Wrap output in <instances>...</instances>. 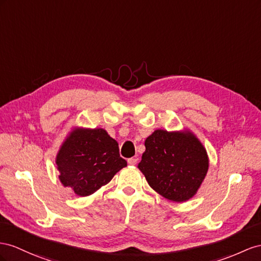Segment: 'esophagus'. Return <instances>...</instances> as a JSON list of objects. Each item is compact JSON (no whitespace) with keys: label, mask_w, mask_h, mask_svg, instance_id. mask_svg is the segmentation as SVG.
<instances>
[{"label":"esophagus","mask_w":261,"mask_h":261,"mask_svg":"<svg viewBox=\"0 0 261 261\" xmlns=\"http://www.w3.org/2000/svg\"><path fill=\"white\" fill-rule=\"evenodd\" d=\"M138 158H130V159H128V163L130 164V165H136L137 163H138Z\"/></svg>","instance_id":"esophagus-1"}]
</instances>
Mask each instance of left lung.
Masks as SVG:
<instances>
[{"instance_id": "obj_1", "label": "left lung", "mask_w": 261, "mask_h": 261, "mask_svg": "<svg viewBox=\"0 0 261 261\" xmlns=\"http://www.w3.org/2000/svg\"><path fill=\"white\" fill-rule=\"evenodd\" d=\"M144 145L138 168L153 190L173 202L196 194L208 170V158L193 133L155 130Z\"/></svg>"}]
</instances>
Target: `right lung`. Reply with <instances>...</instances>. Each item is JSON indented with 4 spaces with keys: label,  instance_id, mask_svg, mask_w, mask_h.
I'll use <instances>...</instances> for the list:
<instances>
[{
    "label": "right lung",
    "instance_id": "1",
    "mask_svg": "<svg viewBox=\"0 0 261 261\" xmlns=\"http://www.w3.org/2000/svg\"><path fill=\"white\" fill-rule=\"evenodd\" d=\"M59 179L78 196H88L111 181L126 161L119 145L103 129H76L56 158Z\"/></svg>",
    "mask_w": 261,
    "mask_h": 261
}]
</instances>
